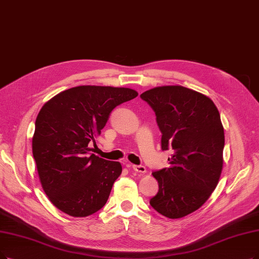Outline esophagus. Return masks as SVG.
Instances as JSON below:
<instances>
[{
	"label": "esophagus",
	"instance_id": "obj_1",
	"mask_svg": "<svg viewBox=\"0 0 259 259\" xmlns=\"http://www.w3.org/2000/svg\"><path fill=\"white\" fill-rule=\"evenodd\" d=\"M128 167H131V165H128ZM132 168H133L134 171H136V172H138V173H146V172H147L146 167H144V165H141V164H140V165L133 164Z\"/></svg>",
	"mask_w": 259,
	"mask_h": 259
}]
</instances>
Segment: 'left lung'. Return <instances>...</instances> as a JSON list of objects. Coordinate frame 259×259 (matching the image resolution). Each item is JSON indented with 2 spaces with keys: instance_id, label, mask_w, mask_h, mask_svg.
<instances>
[{
  "instance_id": "left-lung-1",
  "label": "left lung",
  "mask_w": 259,
  "mask_h": 259,
  "mask_svg": "<svg viewBox=\"0 0 259 259\" xmlns=\"http://www.w3.org/2000/svg\"><path fill=\"white\" fill-rule=\"evenodd\" d=\"M140 98L156 115L161 150H173L169 167L152 173L159 189L150 204L167 218H183L218 185L224 148L219 110L208 97L183 86L155 87Z\"/></svg>"
}]
</instances>
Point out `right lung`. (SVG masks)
I'll use <instances>...</instances> for the list:
<instances>
[{
    "label": "right lung",
    "mask_w": 259,
    "mask_h": 259,
    "mask_svg": "<svg viewBox=\"0 0 259 259\" xmlns=\"http://www.w3.org/2000/svg\"><path fill=\"white\" fill-rule=\"evenodd\" d=\"M137 96L130 88L78 86L60 92L40 109L33 156L41 186L59 210L87 217L106 204L122 167L91 154L90 146H97L112 109Z\"/></svg>",
    "instance_id": "1"
}]
</instances>
